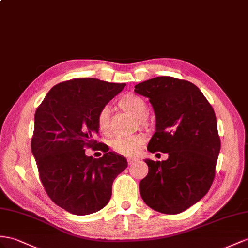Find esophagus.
Listing matches in <instances>:
<instances>
[{
    "label": "esophagus",
    "mask_w": 248,
    "mask_h": 248,
    "mask_svg": "<svg viewBox=\"0 0 248 248\" xmlns=\"http://www.w3.org/2000/svg\"><path fill=\"white\" fill-rule=\"evenodd\" d=\"M136 161H137L136 158H129V159H128V163L129 164H133V163L136 162Z\"/></svg>",
    "instance_id": "1"
}]
</instances>
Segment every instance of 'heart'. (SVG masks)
I'll use <instances>...</instances> for the list:
<instances>
[{"label":"heart","mask_w":248,"mask_h":248,"mask_svg":"<svg viewBox=\"0 0 248 248\" xmlns=\"http://www.w3.org/2000/svg\"><path fill=\"white\" fill-rule=\"evenodd\" d=\"M118 106L123 110L129 112L133 116H135L137 118L138 124L140 125L145 126L149 124V118L147 115L148 105L147 101L141 96L134 93L125 94L118 101ZM110 115L111 112L108 107L101 108L97 114L96 122L98 130L101 133H104V134H107L110 130ZM144 140L145 138L142 134H135L126 137H117L112 141L111 145L113 151H115L118 154L134 156L140 150Z\"/></svg>","instance_id":"heart-1"}]
</instances>
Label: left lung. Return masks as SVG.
Returning a JSON list of instances; mask_svg holds the SVG:
<instances>
[{"label": "left lung", "instance_id": "obj_1", "mask_svg": "<svg viewBox=\"0 0 248 248\" xmlns=\"http://www.w3.org/2000/svg\"><path fill=\"white\" fill-rule=\"evenodd\" d=\"M148 97L156 117L151 153L162 152V161L145 159L149 173L139 188L145 204L162 214H179L206 195L220 152L213 107L192 82L158 76L135 86Z\"/></svg>", "mask_w": 248, "mask_h": 248}]
</instances>
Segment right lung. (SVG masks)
Listing matches in <instances>:
<instances>
[{"mask_svg":"<svg viewBox=\"0 0 248 248\" xmlns=\"http://www.w3.org/2000/svg\"><path fill=\"white\" fill-rule=\"evenodd\" d=\"M125 84L74 78L50 90L34 115L31 151L44 188L56 205L73 215L98 212L109 202L112 185L126 159L94 140L97 114ZM86 147L104 152L95 160Z\"/></svg>","mask_w":248,"mask_h":248,"instance_id":"obj_1","label":"right lung"}]
</instances>
